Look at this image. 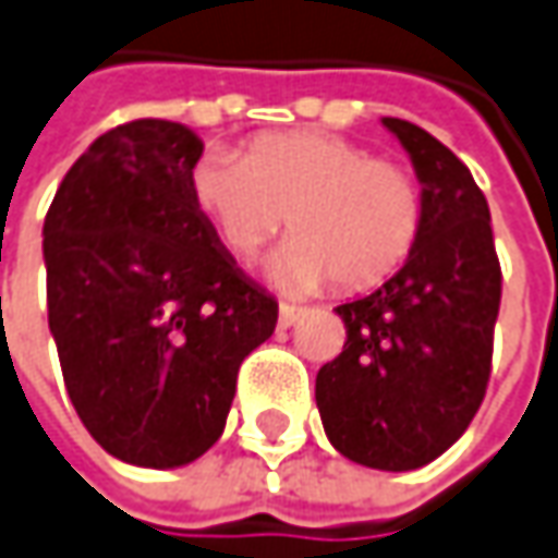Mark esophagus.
<instances>
[{"instance_id":"34e87169","label":"esophagus","mask_w":558,"mask_h":558,"mask_svg":"<svg viewBox=\"0 0 558 558\" xmlns=\"http://www.w3.org/2000/svg\"><path fill=\"white\" fill-rule=\"evenodd\" d=\"M301 316H304V311H301V307L282 304V307H279V329H291V326H294Z\"/></svg>"}]
</instances>
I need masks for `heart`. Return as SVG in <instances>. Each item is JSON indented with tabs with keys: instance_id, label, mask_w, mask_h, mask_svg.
<instances>
[{
	"instance_id": "heart-1",
	"label": "heart",
	"mask_w": 558,
	"mask_h": 558,
	"mask_svg": "<svg viewBox=\"0 0 558 558\" xmlns=\"http://www.w3.org/2000/svg\"><path fill=\"white\" fill-rule=\"evenodd\" d=\"M189 189L239 260L267 245L289 214L294 239L267 269L291 291L329 279L344 291L369 289L410 257L422 220L416 185L397 163L316 130L257 136L245 155L210 151L192 167Z\"/></svg>"
}]
</instances>
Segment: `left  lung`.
<instances>
[{"instance_id": "obj_1", "label": "left lung", "mask_w": 558, "mask_h": 558, "mask_svg": "<svg viewBox=\"0 0 558 558\" xmlns=\"http://www.w3.org/2000/svg\"><path fill=\"white\" fill-rule=\"evenodd\" d=\"M422 185L416 245L373 294L335 313L348 341L316 373L332 447L366 469L410 472L460 440L490 378L500 260L490 210L469 167L432 133L381 118Z\"/></svg>"}]
</instances>
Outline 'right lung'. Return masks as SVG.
Segmentation results:
<instances>
[{"instance_id": "add662e5", "label": "right lung", "mask_w": 558, "mask_h": 558, "mask_svg": "<svg viewBox=\"0 0 558 558\" xmlns=\"http://www.w3.org/2000/svg\"><path fill=\"white\" fill-rule=\"evenodd\" d=\"M204 142L173 120L101 133L43 223L49 329L86 432L118 460L177 469L223 435L239 366L279 304L192 202Z\"/></svg>"}]
</instances>
